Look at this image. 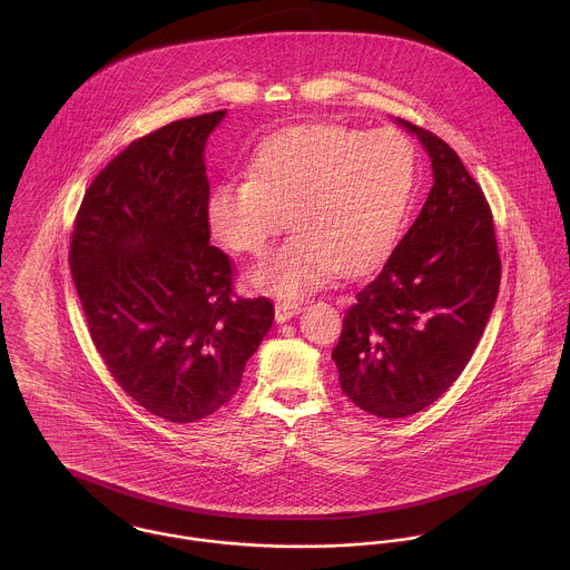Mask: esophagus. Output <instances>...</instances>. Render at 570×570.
I'll use <instances>...</instances> for the list:
<instances>
[{"instance_id":"1","label":"esophagus","mask_w":570,"mask_h":570,"mask_svg":"<svg viewBox=\"0 0 570 570\" xmlns=\"http://www.w3.org/2000/svg\"><path fill=\"white\" fill-rule=\"evenodd\" d=\"M303 305L298 301H285L278 298L276 301V323H287L289 318H294L296 314H301Z\"/></svg>"}]
</instances>
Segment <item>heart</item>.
Returning a JSON list of instances; mask_svg holds the SVG:
<instances>
[{
  "label": "heart",
  "mask_w": 570,
  "mask_h": 570,
  "mask_svg": "<svg viewBox=\"0 0 570 570\" xmlns=\"http://www.w3.org/2000/svg\"><path fill=\"white\" fill-rule=\"evenodd\" d=\"M414 147L393 127L301 125L267 138L249 177L226 179L208 197L210 233L224 247L265 256L285 230H298L256 281L283 296L307 294L337 269L375 267L397 242L414 195Z\"/></svg>",
  "instance_id": "heart-1"
}]
</instances>
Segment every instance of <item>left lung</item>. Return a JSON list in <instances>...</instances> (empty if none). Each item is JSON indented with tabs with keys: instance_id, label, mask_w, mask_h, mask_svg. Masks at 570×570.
<instances>
[{
	"instance_id": "1",
	"label": "left lung",
	"mask_w": 570,
	"mask_h": 570,
	"mask_svg": "<svg viewBox=\"0 0 570 570\" xmlns=\"http://www.w3.org/2000/svg\"><path fill=\"white\" fill-rule=\"evenodd\" d=\"M400 122L425 147L434 184L346 309L331 353L342 393L380 419L414 414L454 384L485 331L502 269L483 188L448 142Z\"/></svg>"
}]
</instances>
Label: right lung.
Listing matches in <instances>:
<instances>
[{
	"mask_svg": "<svg viewBox=\"0 0 570 570\" xmlns=\"http://www.w3.org/2000/svg\"><path fill=\"white\" fill-rule=\"evenodd\" d=\"M226 111L134 140L85 190L70 269L91 342L140 406L193 423L239 391L274 305L242 298L233 261L208 244L204 147Z\"/></svg>",
	"mask_w": 570,
	"mask_h": 570,
	"instance_id": "1",
	"label": "right lung"
}]
</instances>
